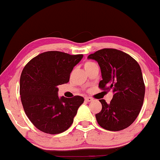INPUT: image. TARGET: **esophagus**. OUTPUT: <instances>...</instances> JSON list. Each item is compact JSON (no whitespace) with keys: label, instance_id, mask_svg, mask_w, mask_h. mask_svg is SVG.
Here are the masks:
<instances>
[{"label":"esophagus","instance_id":"34e87169","mask_svg":"<svg viewBox=\"0 0 160 160\" xmlns=\"http://www.w3.org/2000/svg\"><path fill=\"white\" fill-rule=\"evenodd\" d=\"M92 100H93V98H91V97H86L85 98V101L87 102H90Z\"/></svg>","mask_w":160,"mask_h":160}]
</instances>
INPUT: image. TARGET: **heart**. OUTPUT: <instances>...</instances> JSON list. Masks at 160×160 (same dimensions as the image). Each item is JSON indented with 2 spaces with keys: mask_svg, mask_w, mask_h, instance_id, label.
<instances>
[{
  "mask_svg": "<svg viewBox=\"0 0 160 160\" xmlns=\"http://www.w3.org/2000/svg\"><path fill=\"white\" fill-rule=\"evenodd\" d=\"M93 64H94V62H90V61L86 62L85 64H84V68H86L89 67V66H91L92 65H93Z\"/></svg>",
  "mask_w": 160,
  "mask_h": 160,
  "instance_id": "obj_1",
  "label": "heart"
}]
</instances>
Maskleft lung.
<instances>
[{
	"label": "left lung",
	"mask_w": 160,
	"mask_h": 160,
	"mask_svg": "<svg viewBox=\"0 0 160 160\" xmlns=\"http://www.w3.org/2000/svg\"><path fill=\"white\" fill-rule=\"evenodd\" d=\"M98 62L102 80L98 86L113 91L109 104L100 99L102 109L95 114L101 127L120 131L128 127L140 113L145 86L140 65L129 55L115 49H103L88 56Z\"/></svg>",
	"instance_id": "obj_1"
}]
</instances>
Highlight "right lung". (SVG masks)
Wrapping results in <instances>:
<instances>
[{
  "mask_svg": "<svg viewBox=\"0 0 160 160\" xmlns=\"http://www.w3.org/2000/svg\"><path fill=\"white\" fill-rule=\"evenodd\" d=\"M83 56L48 51L32 58L20 77V95L24 111L37 128L59 134L73 123L82 96L68 98L58 95V86L67 83L70 74Z\"/></svg>",
  "mask_w": 160,
  "mask_h": 160,
  "instance_id": "right-lung-1",
  "label": "right lung"
}]
</instances>
